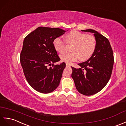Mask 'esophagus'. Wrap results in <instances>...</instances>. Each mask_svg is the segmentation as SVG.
Instances as JSON below:
<instances>
[{
  "mask_svg": "<svg viewBox=\"0 0 126 126\" xmlns=\"http://www.w3.org/2000/svg\"><path fill=\"white\" fill-rule=\"evenodd\" d=\"M66 67H69L71 65H70V64H69L68 63H66Z\"/></svg>",
  "mask_w": 126,
  "mask_h": 126,
  "instance_id": "obj_1",
  "label": "esophagus"
}]
</instances>
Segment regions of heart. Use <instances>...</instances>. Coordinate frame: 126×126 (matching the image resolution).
I'll return each mask as SVG.
<instances>
[{"mask_svg": "<svg viewBox=\"0 0 126 126\" xmlns=\"http://www.w3.org/2000/svg\"><path fill=\"white\" fill-rule=\"evenodd\" d=\"M66 41L68 44H73L71 53H63L60 55L62 61L70 63L80 58L85 61L89 59L94 53L96 48V40L93 35L87 34L77 30H72L66 35ZM53 46L58 52L62 53L65 49L66 44L60 37L55 38Z\"/></svg>", "mask_w": 126, "mask_h": 126, "instance_id": "obj_1", "label": "heart"}]
</instances>
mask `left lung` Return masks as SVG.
Masks as SVG:
<instances>
[{
	"instance_id": "1",
	"label": "left lung",
	"mask_w": 126,
	"mask_h": 126,
	"mask_svg": "<svg viewBox=\"0 0 126 126\" xmlns=\"http://www.w3.org/2000/svg\"><path fill=\"white\" fill-rule=\"evenodd\" d=\"M81 31L94 33L96 48L89 59L78 64L81 68L72 67L71 76L78 91L89 96L98 93L107 84L112 73L114 55L107 38L94 30Z\"/></svg>"
}]
</instances>
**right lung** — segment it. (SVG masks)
<instances>
[{
    "instance_id": "add662e5",
    "label": "right lung",
    "mask_w": 126,
    "mask_h": 126,
    "mask_svg": "<svg viewBox=\"0 0 126 126\" xmlns=\"http://www.w3.org/2000/svg\"><path fill=\"white\" fill-rule=\"evenodd\" d=\"M65 32L59 28L39 27L24 40L20 60L25 77L29 85L40 93H51L60 83L66 63L54 64L60 59L53 42Z\"/></svg>"
}]
</instances>
